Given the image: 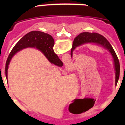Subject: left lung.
<instances>
[{
  "label": "left lung",
  "mask_w": 125,
  "mask_h": 125,
  "mask_svg": "<svg viewBox=\"0 0 125 125\" xmlns=\"http://www.w3.org/2000/svg\"><path fill=\"white\" fill-rule=\"evenodd\" d=\"M87 43H95L97 45H99L110 52L112 57H113V60H114V66L115 71V85L117 86L120 75L119 60H118L117 54H115V51H114L113 48L112 47L110 43L103 36L98 33H95V32L91 33V32H85L80 33L79 36H77L74 39V42H73V48H72L71 51V57L73 56V51L76 48V47Z\"/></svg>",
  "instance_id": "1"
}]
</instances>
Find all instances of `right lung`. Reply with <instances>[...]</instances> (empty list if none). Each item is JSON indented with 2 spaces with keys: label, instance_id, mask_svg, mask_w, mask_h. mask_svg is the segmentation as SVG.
<instances>
[{
  "label": "right lung",
  "instance_id": "obj_1",
  "mask_svg": "<svg viewBox=\"0 0 125 125\" xmlns=\"http://www.w3.org/2000/svg\"><path fill=\"white\" fill-rule=\"evenodd\" d=\"M54 45V41L52 36L43 32L34 31L25 35L14 46L8 55L5 66L7 80H8V66L12 57L19 51L26 48H36L45 55L51 63L58 66H62L63 62L54 52L52 48Z\"/></svg>",
  "mask_w": 125,
  "mask_h": 125
}]
</instances>
